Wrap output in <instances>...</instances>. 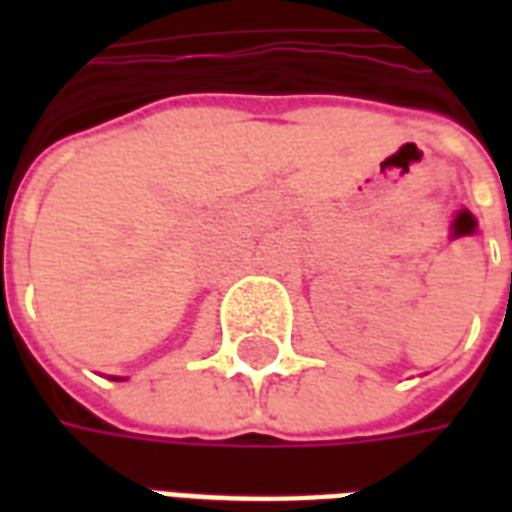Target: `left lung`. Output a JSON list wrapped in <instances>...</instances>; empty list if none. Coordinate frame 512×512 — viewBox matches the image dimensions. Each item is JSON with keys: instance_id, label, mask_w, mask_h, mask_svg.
Masks as SVG:
<instances>
[{"instance_id": "left-lung-1", "label": "left lung", "mask_w": 512, "mask_h": 512, "mask_svg": "<svg viewBox=\"0 0 512 512\" xmlns=\"http://www.w3.org/2000/svg\"><path fill=\"white\" fill-rule=\"evenodd\" d=\"M510 238H512V222H510ZM510 290H512V271H510Z\"/></svg>"}]
</instances>
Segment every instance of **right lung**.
Segmentation results:
<instances>
[{
    "label": "right lung",
    "instance_id": "right-lung-1",
    "mask_svg": "<svg viewBox=\"0 0 512 512\" xmlns=\"http://www.w3.org/2000/svg\"><path fill=\"white\" fill-rule=\"evenodd\" d=\"M115 381H126V378H115Z\"/></svg>",
    "mask_w": 512,
    "mask_h": 512
}]
</instances>
